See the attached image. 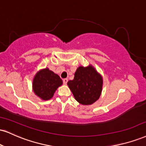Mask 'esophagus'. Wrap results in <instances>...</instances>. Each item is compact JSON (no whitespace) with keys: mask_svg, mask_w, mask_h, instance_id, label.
I'll return each mask as SVG.
<instances>
[{"mask_svg":"<svg viewBox=\"0 0 146 146\" xmlns=\"http://www.w3.org/2000/svg\"><path fill=\"white\" fill-rule=\"evenodd\" d=\"M67 82H68V79H66V78H65V79H63V84H67Z\"/></svg>","mask_w":146,"mask_h":146,"instance_id":"esophagus-1","label":"esophagus"}]
</instances>
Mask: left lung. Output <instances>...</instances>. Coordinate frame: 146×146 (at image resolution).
<instances>
[{"label":"left lung","mask_w":146,"mask_h":146,"mask_svg":"<svg viewBox=\"0 0 146 146\" xmlns=\"http://www.w3.org/2000/svg\"><path fill=\"white\" fill-rule=\"evenodd\" d=\"M67 84L76 101L88 105L99 99L103 78L92 66H80L75 73L74 79L68 81Z\"/></svg>","instance_id":"1"}]
</instances>
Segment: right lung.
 I'll return each instance as SVG.
<instances>
[{
  "mask_svg": "<svg viewBox=\"0 0 146 146\" xmlns=\"http://www.w3.org/2000/svg\"><path fill=\"white\" fill-rule=\"evenodd\" d=\"M62 84V81L57 74L48 68L38 71L33 80V90L36 95L43 100H49L55 91Z\"/></svg>",
  "mask_w": 146,
  "mask_h": 146,
  "instance_id": "right-lung-1",
  "label": "right lung"
}]
</instances>
